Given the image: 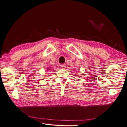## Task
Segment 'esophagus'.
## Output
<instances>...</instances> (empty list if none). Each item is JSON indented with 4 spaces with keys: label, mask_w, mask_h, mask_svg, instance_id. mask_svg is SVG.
Returning a JSON list of instances; mask_svg holds the SVG:
<instances>
[{
    "label": "esophagus",
    "mask_w": 127,
    "mask_h": 127,
    "mask_svg": "<svg viewBox=\"0 0 127 127\" xmlns=\"http://www.w3.org/2000/svg\"><path fill=\"white\" fill-rule=\"evenodd\" d=\"M66 64H61V68H62L63 69H64V68H65V67H66Z\"/></svg>",
    "instance_id": "esophagus-1"
}]
</instances>
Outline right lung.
Wrapping results in <instances>:
<instances>
[{
    "label": "right lung",
    "mask_w": 127,
    "mask_h": 127,
    "mask_svg": "<svg viewBox=\"0 0 127 127\" xmlns=\"http://www.w3.org/2000/svg\"><path fill=\"white\" fill-rule=\"evenodd\" d=\"M49 69V68H48V69Z\"/></svg>",
    "instance_id": "right-lung-1"
}]
</instances>
